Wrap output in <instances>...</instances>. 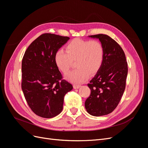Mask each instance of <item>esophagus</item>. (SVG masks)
<instances>
[{
    "label": "esophagus",
    "instance_id": "esophagus-1",
    "mask_svg": "<svg viewBox=\"0 0 148 148\" xmlns=\"http://www.w3.org/2000/svg\"><path fill=\"white\" fill-rule=\"evenodd\" d=\"M80 85H76V84H75V85H73V88L74 89H78V88H80Z\"/></svg>",
    "mask_w": 148,
    "mask_h": 148
}]
</instances>
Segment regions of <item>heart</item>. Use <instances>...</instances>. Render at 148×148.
I'll return each mask as SVG.
<instances>
[{"mask_svg": "<svg viewBox=\"0 0 148 148\" xmlns=\"http://www.w3.org/2000/svg\"><path fill=\"white\" fill-rule=\"evenodd\" d=\"M66 51L60 49L55 54L56 65L61 71L66 73L70 70L73 61L77 69L65 75V78L75 84L86 81L89 73L99 69L104 56V49L98 41H86L75 39L67 44Z\"/></svg>", "mask_w": 148, "mask_h": 148, "instance_id": "1", "label": "heart"}]
</instances>
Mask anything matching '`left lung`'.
<instances>
[{"mask_svg":"<svg viewBox=\"0 0 148 148\" xmlns=\"http://www.w3.org/2000/svg\"><path fill=\"white\" fill-rule=\"evenodd\" d=\"M88 37L99 39L104 49L102 64L88 84L91 95L84 103L89 114L99 117L111 113L118 106L125 89L128 65L123 49L109 36Z\"/></svg>","mask_w":148,"mask_h":148,"instance_id":"1","label":"left lung"}]
</instances>
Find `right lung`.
I'll return each instance as SVG.
<instances>
[{
	"instance_id": "right-lung-1",
	"label": "right lung",
	"mask_w": 148,
	"mask_h": 148,
	"mask_svg": "<svg viewBox=\"0 0 148 148\" xmlns=\"http://www.w3.org/2000/svg\"><path fill=\"white\" fill-rule=\"evenodd\" d=\"M70 38L45 33L26 49L21 64V88L33 112L43 118H52L63 109L64 96L72 84L62 79L54 57Z\"/></svg>"
}]
</instances>
